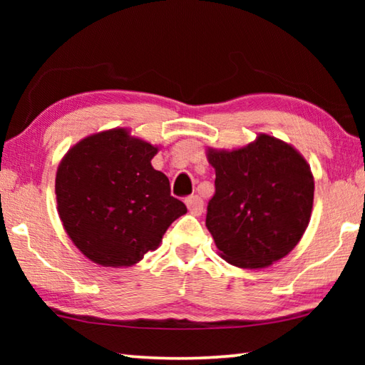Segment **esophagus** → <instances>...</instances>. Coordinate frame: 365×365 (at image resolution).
<instances>
[{"instance_id": "esophagus-1", "label": "esophagus", "mask_w": 365, "mask_h": 365, "mask_svg": "<svg viewBox=\"0 0 365 365\" xmlns=\"http://www.w3.org/2000/svg\"><path fill=\"white\" fill-rule=\"evenodd\" d=\"M185 202H187V206H188L191 214H201L202 209H205V201H202V197L197 195L188 196L187 200H185Z\"/></svg>"}]
</instances>
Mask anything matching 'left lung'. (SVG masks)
I'll list each match as a JSON object with an SVG mask.
<instances>
[{
    "instance_id": "left-lung-1",
    "label": "left lung",
    "mask_w": 365,
    "mask_h": 365,
    "mask_svg": "<svg viewBox=\"0 0 365 365\" xmlns=\"http://www.w3.org/2000/svg\"><path fill=\"white\" fill-rule=\"evenodd\" d=\"M215 193L206 227L222 257L237 267L261 269L285 257L306 232L314 178L292 146L269 135L235 151L207 153Z\"/></svg>"
}]
</instances>
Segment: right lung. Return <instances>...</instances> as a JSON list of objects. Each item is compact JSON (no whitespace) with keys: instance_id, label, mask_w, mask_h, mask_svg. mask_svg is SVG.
Masks as SVG:
<instances>
[{"instance_id":"1","label":"right lung","mask_w":365,"mask_h":365,"mask_svg":"<svg viewBox=\"0 0 365 365\" xmlns=\"http://www.w3.org/2000/svg\"><path fill=\"white\" fill-rule=\"evenodd\" d=\"M158 148L123 128L85 138L66 154L56 174L58 211L73 245L109 267L132 265L156 250L187 206L154 170Z\"/></svg>"}]
</instances>
